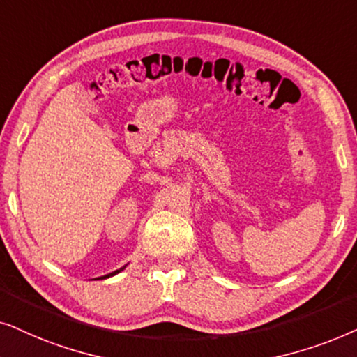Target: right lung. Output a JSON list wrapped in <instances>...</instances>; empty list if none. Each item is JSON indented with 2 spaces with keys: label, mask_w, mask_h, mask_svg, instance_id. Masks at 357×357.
I'll return each instance as SVG.
<instances>
[{
  "label": "right lung",
  "mask_w": 357,
  "mask_h": 357,
  "mask_svg": "<svg viewBox=\"0 0 357 357\" xmlns=\"http://www.w3.org/2000/svg\"><path fill=\"white\" fill-rule=\"evenodd\" d=\"M127 266V264H126ZM126 266H123V268H121V269H117V271H112V273H109V274H106V275H102V278H98V279H107V278H111V275H116V274H119L121 273L122 269H126Z\"/></svg>",
  "instance_id": "obj_1"
}]
</instances>
